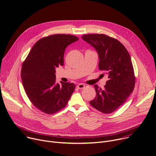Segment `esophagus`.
I'll return each mask as SVG.
<instances>
[{
	"label": "esophagus",
	"mask_w": 156,
	"mask_h": 156,
	"mask_svg": "<svg viewBox=\"0 0 156 156\" xmlns=\"http://www.w3.org/2000/svg\"><path fill=\"white\" fill-rule=\"evenodd\" d=\"M84 87H85V85H84V84H82V83H80L76 86V88L78 89H83Z\"/></svg>",
	"instance_id": "34e87169"
}]
</instances>
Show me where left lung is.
Segmentation results:
<instances>
[{"label": "left lung", "instance_id": "8db88e82", "mask_svg": "<svg viewBox=\"0 0 156 156\" xmlns=\"http://www.w3.org/2000/svg\"><path fill=\"white\" fill-rule=\"evenodd\" d=\"M81 38L97 51L99 69L108 76L103 90L95 84L96 96L90 103L103 113H111L124 103L134 88L135 76L130 55L119 41L106 35L87 34Z\"/></svg>", "mask_w": 156, "mask_h": 156}]
</instances>
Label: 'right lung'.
I'll return each instance as SVG.
<instances>
[{
	"label": "right lung",
	"instance_id": "add662e5",
	"mask_svg": "<svg viewBox=\"0 0 156 156\" xmlns=\"http://www.w3.org/2000/svg\"><path fill=\"white\" fill-rule=\"evenodd\" d=\"M76 36L55 34L37 41L22 63L21 78L27 96L40 111L51 115L65 108L75 84L56 83L55 68L63 66L64 53Z\"/></svg>",
	"mask_w": 156,
	"mask_h": 156
}]
</instances>
